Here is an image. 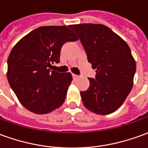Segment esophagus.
<instances>
[{
    "label": "esophagus",
    "mask_w": 148,
    "mask_h": 148,
    "mask_svg": "<svg viewBox=\"0 0 148 148\" xmlns=\"http://www.w3.org/2000/svg\"><path fill=\"white\" fill-rule=\"evenodd\" d=\"M72 77H73V79H76V78L79 77V76H78V75H76V74H72Z\"/></svg>",
    "instance_id": "obj_1"
}]
</instances>
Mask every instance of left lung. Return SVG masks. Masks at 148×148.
Returning <instances> with one entry per match:
<instances>
[{
  "instance_id": "left-lung-1",
  "label": "left lung",
  "mask_w": 148,
  "mask_h": 148,
  "mask_svg": "<svg viewBox=\"0 0 148 148\" xmlns=\"http://www.w3.org/2000/svg\"><path fill=\"white\" fill-rule=\"evenodd\" d=\"M75 31L96 69L95 78H88L89 87L80 92L83 104L97 114L106 115L121 106L133 86L136 64L126 42L101 24H79Z\"/></svg>"
}]
</instances>
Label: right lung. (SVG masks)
<instances>
[{
    "mask_svg": "<svg viewBox=\"0 0 148 148\" xmlns=\"http://www.w3.org/2000/svg\"><path fill=\"white\" fill-rule=\"evenodd\" d=\"M78 40L69 26H41L23 37L8 58L7 78L23 106L38 114H47L64 103L72 80L70 72L51 71L60 63L67 42Z\"/></svg>",
    "mask_w": 148,
    "mask_h": 148,
    "instance_id": "add662e5",
    "label": "right lung"
}]
</instances>
